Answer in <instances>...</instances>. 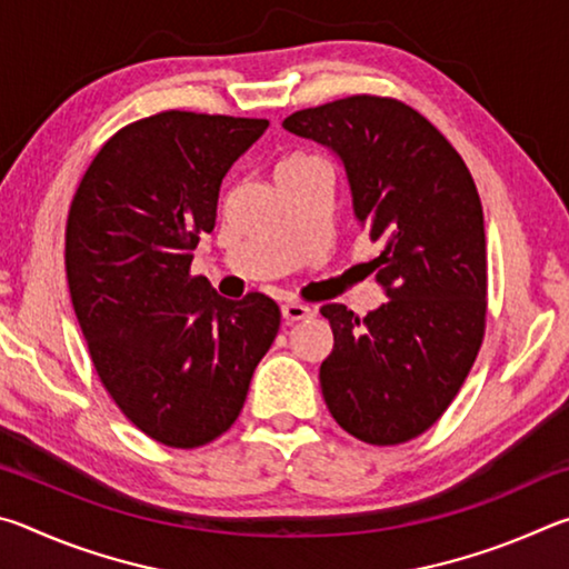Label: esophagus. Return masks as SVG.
Wrapping results in <instances>:
<instances>
[{"instance_id": "34e87169", "label": "esophagus", "mask_w": 569, "mask_h": 569, "mask_svg": "<svg viewBox=\"0 0 569 569\" xmlns=\"http://www.w3.org/2000/svg\"><path fill=\"white\" fill-rule=\"evenodd\" d=\"M281 313H283V321L286 323H296L306 319V316H311V308L303 306V303H296V301H288L281 306Z\"/></svg>"}]
</instances>
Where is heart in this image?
Wrapping results in <instances>:
<instances>
[{
  "instance_id": "heart-1",
  "label": "heart",
  "mask_w": 569,
  "mask_h": 569,
  "mask_svg": "<svg viewBox=\"0 0 569 569\" xmlns=\"http://www.w3.org/2000/svg\"><path fill=\"white\" fill-rule=\"evenodd\" d=\"M311 168H326V162L316 156H288L276 166V178L283 180V178H293V176H301V172L311 170Z\"/></svg>"
}]
</instances>
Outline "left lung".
<instances>
[{
  "instance_id": "8db88e82",
  "label": "left lung",
  "mask_w": 569,
  "mask_h": 569,
  "mask_svg": "<svg viewBox=\"0 0 569 569\" xmlns=\"http://www.w3.org/2000/svg\"><path fill=\"white\" fill-rule=\"evenodd\" d=\"M283 128L331 148L353 213L381 253L371 261L389 301L359 319L321 306L333 351L321 363L331 417L366 445H401L455 401L485 339L487 240L471 172L409 104L377 94L298 110Z\"/></svg>"
}]
</instances>
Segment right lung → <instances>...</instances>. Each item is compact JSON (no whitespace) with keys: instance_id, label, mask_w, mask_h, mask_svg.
Listing matches in <instances>:
<instances>
[{"instance_id":"obj_1","label":"right lung","mask_w":569,"mask_h":569,"mask_svg":"<svg viewBox=\"0 0 569 569\" xmlns=\"http://www.w3.org/2000/svg\"><path fill=\"white\" fill-rule=\"evenodd\" d=\"M268 120L168 110L124 124L77 188L67 283L94 371L142 435L176 449L218 439L243 409L281 326L273 298L218 296L190 276L230 166Z\"/></svg>"}]
</instances>
